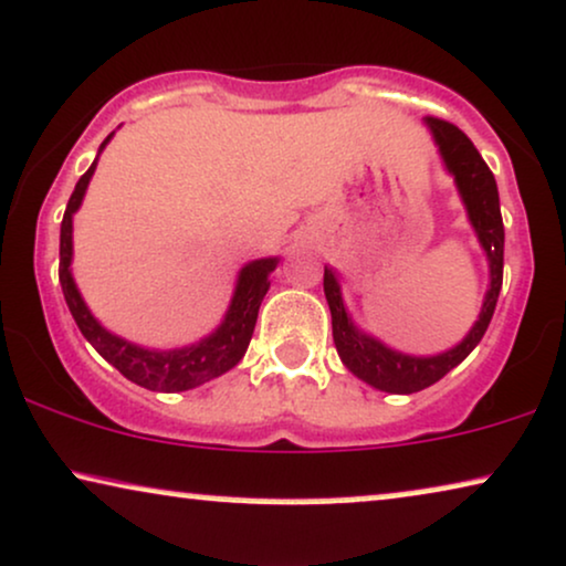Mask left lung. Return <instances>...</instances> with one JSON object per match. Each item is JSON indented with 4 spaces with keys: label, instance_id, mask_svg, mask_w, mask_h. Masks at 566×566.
Listing matches in <instances>:
<instances>
[{
    "label": "left lung",
    "instance_id": "left-lung-1",
    "mask_svg": "<svg viewBox=\"0 0 566 566\" xmlns=\"http://www.w3.org/2000/svg\"><path fill=\"white\" fill-rule=\"evenodd\" d=\"M424 126L432 134L448 176H453L455 192L464 202L469 227L474 229V237H478L488 258L490 284L478 322L472 324L467 337L455 343L453 348L434 353V356H411V353L390 348L379 337L358 329L348 305H345L337 271L332 265H324V295L329 303L332 337H335L339 360L345 364V369L356 374L360 382L395 395H411L434 385L478 348L490 318H493L503 282V218L493 171L461 128L440 118H424Z\"/></svg>",
    "mask_w": 566,
    "mask_h": 566
}]
</instances>
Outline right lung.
I'll return each mask as SVG.
<instances>
[{
	"instance_id": "1",
	"label": "right lung",
	"mask_w": 566,
	"mask_h": 566,
	"mask_svg": "<svg viewBox=\"0 0 566 566\" xmlns=\"http://www.w3.org/2000/svg\"><path fill=\"white\" fill-rule=\"evenodd\" d=\"M107 136L99 145L97 158H94L88 171L81 176L71 200H67L63 223H60V287H63L65 303L76 318L81 335H84L92 348L99 353L107 364L132 379L134 385L147 387L155 392H184L221 377L229 369L240 364L244 350H248L250 337H253L258 308H261L265 292H269L271 271L279 265V258H255L244 263L237 274L234 292H231L229 308L223 313L221 324L206 337H200L192 345H179V348H145L132 339L115 335V332L102 326V322L88 311L84 295L78 292L76 279H73V216L78 213L84 202L88 181L97 171V160L102 149L107 147Z\"/></svg>"
}]
</instances>
